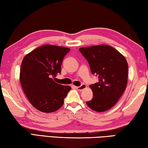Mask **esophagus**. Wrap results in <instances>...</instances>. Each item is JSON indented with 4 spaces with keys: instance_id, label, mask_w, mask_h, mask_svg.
Here are the masks:
<instances>
[{
    "instance_id": "esophagus-1",
    "label": "esophagus",
    "mask_w": 148,
    "mask_h": 148,
    "mask_svg": "<svg viewBox=\"0 0 148 148\" xmlns=\"http://www.w3.org/2000/svg\"><path fill=\"white\" fill-rule=\"evenodd\" d=\"M87 88V86L85 84H82L81 86H79V87H76V88L79 91H81V90H83L84 89H85V88Z\"/></svg>"
}]
</instances>
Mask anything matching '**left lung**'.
Returning a JSON list of instances; mask_svg holds the SVG:
<instances>
[{"label":"left lung","mask_w":148,"mask_h":148,"mask_svg":"<svg viewBox=\"0 0 148 148\" xmlns=\"http://www.w3.org/2000/svg\"><path fill=\"white\" fill-rule=\"evenodd\" d=\"M79 50L87 59L92 73L99 77V82L89 86L93 98L86 103L97 112L108 110L119 101L126 88L128 68L126 58L108 45L83 47Z\"/></svg>","instance_id":"8db88e82"}]
</instances>
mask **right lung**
Listing matches in <instances>:
<instances>
[{
  "label": "right lung",
  "instance_id": "right-lung-1",
  "mask_svg": "<svg viewBox=\"0 0 148 148\" xmlns=\"http://www.w3.org/2000/svg\"><path fill=\"white\" fill-rule=\"evenodd\" d=\"M69 48L44 45L26 54L22 61L20 81L32 105L42 112L60 109L71 87L54 81Z\"/></svg>",
  "mask_w": 148,
  "mask_h": 148
}]
</instances>
